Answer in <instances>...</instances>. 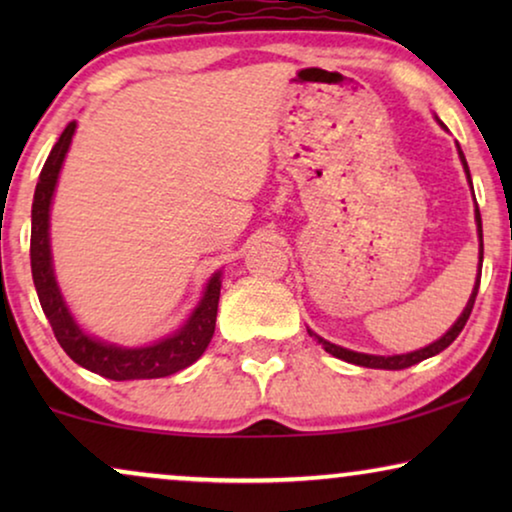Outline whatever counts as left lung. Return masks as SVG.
<instances>
[{
  "instance_id": "1",
  "label": "left lung",
  "mask_w": 512,
  "mask_h": 512,
  "mask_svg": "<svg viewBox=\"0 0 512 512\" xmlns=\"http://www.w3.org/2000/svg\"><path fill=\"white\" fill-rule=\"evenodd\" d=\"M457 149H459V158H461V163H464L466 179H468V184H471V172H468V163H466V158H464V151H461V146H459V144H457ZM471 188H473V184H471ZM475 223H478V237H480V265H478V279H475L473 293H471V298H468V303H466V307H464V312H461V317H459L457 321H454V326H452L450 331H447V333H445L443 338H440V340L431 342L429 347H424V349H417V352H410V354H396V356H375V354H361V352H352V349H345V347H338V345H333V342H328V340H324V338H319L317 333H312L310 328H307V333H310L312 338L317 340L319 345L324 347L328 354H333L335 359H342V361H347V363H356V366H363V368L403 370V368H410V366H415V363H419V361L429 359V356H436V354H440V352H443V349H447V347L452 345L454 340H457V335H459L461 331H464L466 321H468V317H471V312H473L475 296H478V289H480V275H482V219H480V209H478V205H475Z\"/></svg>"
}]
</instances>
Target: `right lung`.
Returning a JSON list of instances; mask_svg holds the SVG:
<instances>
[{
    "label": "right lung",
    "mask_w": 512,
    "mask_h": 512,
    "mask_svg": "<svg viewBox=\"0 0 512 512\" xmlns=\"http://www.w3.org/2000/svg\"><path fill=\"white\" fill-rule=\"evenodd\" d=\"M76 130V121H72L62 132L58 142L48 153L44 170L39 174L37 191L32 202V237H30V261H32V279L37 286V296L46 319L58 338L60 347L65 349L69 359L79 366L88 368L107 380H156L179 373L195 363L205 352L209 340L214 335L216 310H219L221 296V272L207 282L202 300L195 307L191 317L179 331L167 338L153 342L149 347H118L107 342L90 338L83 328L76 324L72 312L67 310L65 298L58 289L53 275L51 258V237H48V219H51V200L62 160L67 156L72 135Z\"/></svg>",
    "instance_id": "right-lung-1"
}]
</instances>
